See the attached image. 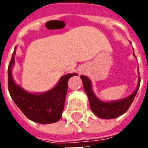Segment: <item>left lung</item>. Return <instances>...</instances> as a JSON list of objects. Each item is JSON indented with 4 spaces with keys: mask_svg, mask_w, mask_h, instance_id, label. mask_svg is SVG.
I'll return each instance as SVG.
<instances>
[{
    "mask_svg": "<svg viewBox=\"0 0 148 148\" xmlns=\"http://www.w3.org/2000/svg\"><path fill=\"white\" fill-rule=\"evenodd\" d=\"M134 56L136 57L135 54ZM81 78L82 80L84 90L86 91L90 101V109L94 114L101 119H113L126 112L136 95L140 84V77L136 91L124 99L120 100L117 101H112V102H103L101 101L99 99H97V97L93 93L90 79L84 75H82Z\"/></svg>",
    "mask_w": 148,
    "mask_h": 148,
    "instance_id": "obj_1",
    "label": "left lung"
}]
</instances>
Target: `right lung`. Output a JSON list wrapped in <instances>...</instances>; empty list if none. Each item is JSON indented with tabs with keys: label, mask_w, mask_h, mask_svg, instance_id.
<instances>
[{
	"label": "right lung",
	"mask_w": 148,
	"mask_h": 148,
	"mask_svg": "<svg viewBox=\"0 0 148 148\" xmlns=\"http://www.w3.org/2000/svg\"><path fill=\"white\" fill-rule=\"evenodd\" d=\"M15 51L8 68V89L11 97L29 120L39 124H51L60 120L64 109L65 98L70 77L77 74H68L61 77L57 86L48 92L33 94L15 83L12 76Z\"/></svg>",
	"instance_id": "add662e5"
}]
</instances>
